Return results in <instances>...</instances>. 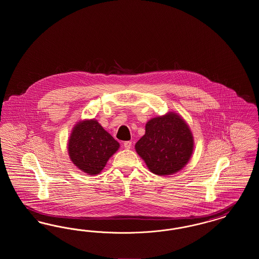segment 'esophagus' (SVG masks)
Segmentation results:
<instances>
[{"instance_id":"34e87169","label":"esophagus","mask_w":259,"mask_h":259,"mask_svg":"<svg viewBox=\"0 0 259 259\" xmlns=\"http://www.w3.org/2000/svg\"><path fill=\"white\" fill-rule=\"evenodd\" d=\"M123 146L124 148H126V149H129V148H131V147H132V142H130V141L124 142Z\"/></svg>"}]
</instances>
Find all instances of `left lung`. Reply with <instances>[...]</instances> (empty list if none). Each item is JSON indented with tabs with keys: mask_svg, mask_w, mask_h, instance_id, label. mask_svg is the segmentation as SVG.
I'll return each instance as SVG.
<instances>
[{
	"mask_svg": "<svg viewBox=\"0 0 259 259\" xmlns=\"http://www.w3.org/2000/svg\"><path fill=\"white\" fill-rule=\"evenodd\" d=\"M135 149L150 172L169 176L181 171L190 160L194 139L185 119L169 111L148 120Z\"/></svg>",
	"mask_w": 259,
	"mask_h": 259,
	"instance_id": "obj_1",
	"label": "left lung"
}]
</instances>
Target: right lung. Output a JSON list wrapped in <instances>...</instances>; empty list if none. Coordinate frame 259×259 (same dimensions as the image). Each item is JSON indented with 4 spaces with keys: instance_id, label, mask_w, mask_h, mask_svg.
<instances>
[{
    "instance_id": "1",
    "label": "right lung",
    "mask_w": 259,
    "mask_h": 259,
    "mask_svg": "<svg viewBox=\"0 0 259 259\" xmlns=\"http://www.w3.org/2000/svg\"><path fill=\"white\" fill-rule=\"evenodd\" d=\"M119 147V143L96 119H83L72 129L68 153L77 169L89 176H97Z\"/></svg>"
}]
</instances>
